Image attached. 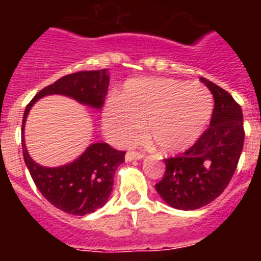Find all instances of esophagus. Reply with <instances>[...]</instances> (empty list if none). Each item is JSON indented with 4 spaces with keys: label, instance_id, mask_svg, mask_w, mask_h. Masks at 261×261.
<instances>
[{
    "label": "esophagus",
    "instance_id": "obj_1",
    "mask_svg": "<svg viewBox=\"0 0 261 261\" xmlns=\"http://www.w3.org/2000/svg\"><path fill=\"white\" fill-rule=\"evenodd\" d=\"M145 156L141 151H128L125 154V161H133V159H142Z\"/></svg>",
    "mask_w": 261,
    "mask_h": 261
}]
</instances>
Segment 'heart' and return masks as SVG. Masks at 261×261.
Here are the masks:
<instances>
[{
    "label": "heart",
    "mask_w": 261,
    "mask_h": 261,
    "mask_svg": "<svg viewBox=\"0 0 261 261\" xmlns=\"http://www.w3.org/2000/svg\"><path fill=\"white\" fill-rule=\"evenodd\" d=\"M213 111V98L204 85L170 78L128 81L116 102L103 111V126L120 145L135 142L147 125V135L165 153L192 146L204 132Z\"/></svg>",
    "instance_id": "b5f03b06"
}]
</instances>
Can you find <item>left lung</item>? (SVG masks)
Here are the masks:
<instances>
[{"instance_id":"obj_1","label":"left lung","mask_w":261,"mask_h":261,"mask_svg":"<svg viewBox=\"0 0 261 261\" xmlns=\"http://www.w3.org/2000/svg\"><path fill=\"white\" fill-rule=\"evenodd\" d=\"M214 98L211 124L190 149L166 158L156 192L170 206L195 211L216 200L229 186L244 142L243 114L222 87L201 78Z\"/></svg>"}]
</instances>
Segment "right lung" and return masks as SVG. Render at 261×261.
I'll use <instances>...</instances> for the list:
<instances>
[{
  "label": "right lung",
  "mask_w": 261,
  "mask_h": 261,
  "mask_svg": "<svg viewBox=\"0 0 261 261\" xmlns=\"http://www.w3.org/2000/svg\"><path fill=\"white\" fill-rule=\"evenodd\" d=\"M107 69L84 70L64 75L55 84L40 90L27 105L23 114L22 133L27 115L38 99L60 94L75 99L82 105L102 108L108 93ZM24 163L32 180L45 199L60 211L73 216L94 213L107 202L114 187V176L125 159V151L115 150L106 142H95L75 161L61 167H44L29 155L22 138Z\"/></svg>",
  "instance_id": "add662e5"
}]
</instances>
